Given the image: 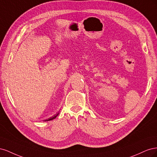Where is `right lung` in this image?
Segmentation results:
<instances>
[{
    "mask_svg": "<svg viewBox=\"0 0 157 157\" xmlns=\"http://www.w3.org/2000/svg\"><path fill=\"white\" fill-rule=\"evenodd\" d=\"M59 115V113H58L56 114V115H54L53 117H50V118H48V119H46V120H44V121H52V120H53V119H54V118H56V117H57V116H58Z\"/></svg>",
    "mask_w": 157,
    "mask_h": 157,
    "instance_id": "right-lung-1",
    "label": "right lung"
}]
</instances>
